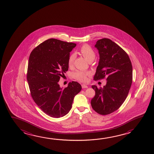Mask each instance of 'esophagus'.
I'll return each instance as SVG.
<instances>
[{"label": "esophagus", "instance_id": "1", "mask_svg": "<svg viewBox=\"0 0 154 154\" xmlns=\"http://www.w3.org/2000/svg\"><path fill=\"white\" fill-rule=\"evenodd\" d=\"M81 86H82V88H88V86H87V85H85V84L81 85Z\"/></svg>", "mask_w": 154, "mask_h": 154}]
</instances>
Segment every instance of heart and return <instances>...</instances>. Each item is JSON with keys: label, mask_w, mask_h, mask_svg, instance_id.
<instances>
[{"label": "heart", "mask_w": 154, "mask_h": 154, "mask_svg": "<svg viewBox=\"0 0 154 154\" xmlns=\"http://www.w3.org/2000/svg\"><path fill=\"white\" fill-rule=\"evenodd\" d=\"M80 52L86 58L87 61H90L95 58V54L94 50L89 45L85 44L82 45L80 48ZM75 56L74 54H71L68 60V64L69 66H72L74 61ZM90 74L88 72L84 70H77L73 73V78L80 82H86L87 76Z\"/></svg>", "instance_id": "obj_1"}]
</instances>
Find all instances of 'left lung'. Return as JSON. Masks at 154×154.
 Returning a JSON list of instances; mask_svg holds the SVG:
<instances>
[{"label":"left lung","mask_w":154,"mask_h":154,"mask_svg":"<svg viewBox=\"0 0 154 154\" xmlns=\"http://www.w3.org/2000/svg\"><path fill=\"white\" fill-rule=\"evenodd\" d=\"M100 59L94 80L106 76L103 88L92 86L95 95L91 100L93 109L101 115H107L118 109L125 100L132 82V66L128 54L109 38L98 40L95 45Z\"/></svg>","instance_id":"left-lung-1"}]
</instances>
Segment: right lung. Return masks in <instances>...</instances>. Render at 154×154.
<instances>
[{
	"label": "right lung",
	"mask_w": 154,
	"mask_h": 154,
	"mask_svg": "<svg viewBox=\"0 0 154 154\" xmlns=\"http://www.w3.org/2000/svg\"><path fill=\"white\" fill-rule=\"evenodd\" d=\"M76 45L51 38L33 49L29 56L27 80L31 97L45 113L60 118L69 112L74 98L81 90L80 84L69 82L62 89L58 84L68 70V60Z\"/></svg>",
	"instance_id": "obj_1"
}]
</instances>
